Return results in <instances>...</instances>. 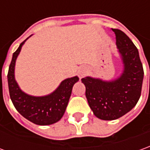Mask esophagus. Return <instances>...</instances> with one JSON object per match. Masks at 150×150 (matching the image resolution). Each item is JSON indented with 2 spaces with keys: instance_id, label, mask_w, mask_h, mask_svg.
<instances>
[{
  "instance_id": "34e87169",
  "label": "esophagus",
  "mask_w": 150,
  "mask_h": 150,
  "mask_svg": "<svg viewBox=\"0 0 150 150\" xmlns=\"http://www.w3.org/2000/svg\"><path fill=\"white\" fill-rule=\"evenodd\" d=\"M85 72H86V71H85V70H82L81 71H79V75H80V76H82V75H83V74L85 73Z\"/></svg>"
}]
</instances>
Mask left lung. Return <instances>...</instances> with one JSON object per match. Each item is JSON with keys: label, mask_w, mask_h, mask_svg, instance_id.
<instances>
[{"label": "left lung", "mask_w": 150, "mask_h": 150, "mask_svg": "<svg viewBox=\"0 0 150 150\" xmlns=\"http://www.w3.org/2000/svg\"><path fill=\"white\" fill-rule=\"evenodd\" d=\"M112 31L124 67L122 75L110 81L89 76L81 79L93 112L105 121L120 118L135 107L141 94L144 79L138 49L125 33L117 28H112Z\"/></svg>", "instance_id": "obj_1"}]
</instances>
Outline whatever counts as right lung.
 Returning a JSON list of instances; mask_svg holds the SVG:
<instances>
[{
	"mask_svg": "<svg viewBox=\"0 0 150 150\" xmlns=\"http://www.w3.org/2000/svg\"><path fill=\"white\" fill-rule=\"evenodd\" d=\"M26 40L21 42L18 49L13 53L9 67L7 79L10 97L16 110L24 118L36 125H52L63 117L73 85L79 80V77L74 76L64 79L55 91L46 96H31L23 92L15 79V67L17 57Z\"/></svg>",
	"mask_w": 150,
	"mask_h": 150,
	"instance_id": "add662e5",
	"label": "right lung"
}]
</instances>
